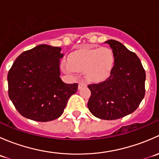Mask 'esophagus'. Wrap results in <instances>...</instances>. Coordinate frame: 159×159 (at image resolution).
I'll return each mask as SVG.
<instances>
[{
    "mask_svg": "<svg viewBox=\"0 0 159 159\" xmlns=\"http://www.w3.org/2000/svg\"><path fill=\"white\" fill-rule=\"evenodd\" d=\"M86 85H87V84H86L84 81H80L79 84H78V90H81V89H83V88L86 87Z\"/></svg>",
    "mask_w": 159,
    "mask_h": 159,
    "instance_id": "34e87169",
    "label": "esophagus"
}]
</instances>
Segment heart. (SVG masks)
<instances>
[{
  "label": "heart",
  "mask_w": 159,
  "mask_h": 159,
  "mask_svg": "<svg viewBox=\"0 0 159 159\" xmlns=\"http://www.w3.org/2000/svg\"><path fill=\"white\" fill-rule=\"evenodd\" d=\"M68 71L85 72L89 81H102L110 76L115 65V54L108 48L81 49L69 56Z\"/></svg>",
  "instance_id": "obj_1"
}]
</instances>
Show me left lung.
Returning <instances> with one entry per match:
<instances>
[{
    "label": "left lung",
    "mask_w": 159,
    "mask_h": 159,
    "mask_svg": "<svg viewBox=\"0 0 159 159\" xmlns=\"http://www.w3.org/2000/svg\"><path fill=\"white\" fill-rule=\"evenodd\" d=\"M105 43L115 54V65L106 81L89 85L88 108L96 118L115 120L139 106L145 96V71L139 57L124 44L112 39Z\"/></svg>",
    "instance_id": "1"
}]
</instances>
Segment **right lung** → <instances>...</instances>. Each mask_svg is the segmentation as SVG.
Returning a JSON list of instances; mask_svg holds the SVG:
<instances>
[{
  "label": "right lung",
  "mask_w": 159,
  "mask_h": 159,
  "mask_svg": "<svg viewBox=\"0 0 159 159\" xmlns=\"http://www.w3.org/2000/svg\"><path fill=\"white\" fill-rule=\"evenodd\" d=\"M61 48L39 44L17 57L7 75L8 94L17 111L36 121H50L63 114L78 84L60 78Z\"/></svg>",
  "instance_id": "add662e5"
}]
</instances>
